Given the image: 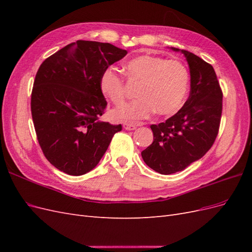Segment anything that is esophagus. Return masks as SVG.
I'll use <instances>...</instances> for the list:
<instances>
[{
  "instance_id": "1",
  "label": "esophagus",
  "mask_w": 252,
  "mask_h": 252,
  "mask_svg": "<svg viewBox=\"0 0 252 252\" xmlns=\"http://www.w3.org/2000/svg\"><path fill=\"white\" fill-rule=\"evenodd\" d=\"M124 129H126V130H134V129L136 128V125L134 124H129V123H125L123 125Z\"/></svg>"
}]
</instances>
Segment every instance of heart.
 Returning <instances> with one entry per match:
<instances>
[{"mask_svg": "<svg viewBox=\"0 0 252 252\" xmlns=\"http://www.w3.org/2000/svg\"><path fill=\"white\" fill-rule=\"evenodd\" d=\"M125 70L128 81L139 85L138 98L114 110V119L134 123L149 118L155 111L159 116H171L184 104L189 88V73L180 61L143 55L127 61ZM100 89L113 105L119 107L124 104L125 82L112 68L102 73Z\"/></svg>", "mask_w": 252, "mask_h": 252, "instance_id": "heart-1", "label": "heart"}]
</instances>
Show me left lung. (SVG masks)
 Masks as SVG:
<instances>
[{
	"mask_svg": "<svg viewBox=\"0 0 252 252\" xmlns=\"http://www.w3.org/2000/svg\"><path fill=\"white\" fill-rule=\"evenodd\" d=\"M190 94L184 106L164 123L151 125L154 142L142 151L144 162L161 174L184 170L205 156L216 141L223 94L213 67L187 50Z\"/></svg>",
	"mask_w": 252,
	"mask_h": 252,
	"instance_id": "left-lung-1",
	"label": "left lung"
}]
</instances>
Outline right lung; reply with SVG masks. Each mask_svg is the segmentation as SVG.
Instances as JSON below:
<instances>
[{
  "label": "right lung",
  "mask_w": 252,
  "mask_h": 252,
  "mask_svg": "<svg viewBox=\"0 0 252 252\" xmlns=\"http://www.w3.org/2000/svg\"><path fill=\"white\" fill-rule=\"evenodd\" d=\"M127 51L109 43L77 41L41 64L32 93V116L44 156L59 170L82 175L93 170L122 125L98 119L107 102L102 73Z\"/></svg>",
  "instance_id": "obj_1"
}]
</instances>
